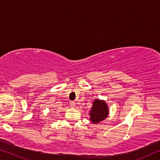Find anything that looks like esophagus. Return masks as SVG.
Wrapping results in <instances>:
<instances>
[{
    "label": "esophagus",
    "mask_w": 160,
    "mask_h": 160,
    "mask_svg": "<svg viewBox=\"0 0 160 160\" xmlns=\"http://www.w3.org/2000/svg\"><path fill=\"white\" fill-rule=\"evenodd\" d=\"M69 105H70V106H72V107L73 108V107H74V106H75V102H74V101H71V102H70Z\"/></svg>",
    "instance_id": "34e87169"
}]
</instances>
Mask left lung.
I'll return each instance as SVG.
<instances>
[{
    "label": "left lung",
    "mask_w": 160,
    "mask_h": 160,
    "mask_svg": "<svg viewBox=\"0 0 160 160\" xmlns=\"http://www.w3.org/2000/svg\"><path fill=\"white\" fill-rule=\"evenodd\" d=\"M108 108L104 101L96 99L93 103L92 108L90 112L91 121L94 123H98L108 117Z\"/></svg>",
    "instance_id": "obj_1"
}]
</instances>
